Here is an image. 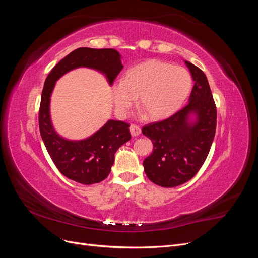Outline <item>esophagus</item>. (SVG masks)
Returning <instances> with one entry per match:
<instances>
[{
    "mask_svg": "<svg viewBox=\"0 0 258 258\" xmlns=\"http://www.w3.org/2000/svg\"><path fill=\"white\" fill-rule=\"evenodd\" d=\"M129 130H130V134L132 137H138V136H140V134H141V128H140L136 123L130 124Z\"/></svg>",
    "mask_w": 258,
    "mask_h": 258,
    "instance_id": "1",
    "label": "esophagus"
}]
</instances>
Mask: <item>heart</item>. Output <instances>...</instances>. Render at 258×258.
Masks as SVG:
<instances>
[{
    "label": "heart",
    "mask_w": 258,
    "mask_h": 258,
    "mask_svg": "<svg viewBox=\"0 0 258 258\" xmlns=\"http://www.w3.org/2000/svg\"><path fill=\"white\" fill-rule=\"evenodd\" d=\"M191 76L186 69L165 61L148 60L129 69L123 80L111 85L116 114L124 117L139 96L138 106L148 118H161L175 112L188 97Z\"/></svg>",
    "instance_id": "b5f03b06"
}]
</instances>
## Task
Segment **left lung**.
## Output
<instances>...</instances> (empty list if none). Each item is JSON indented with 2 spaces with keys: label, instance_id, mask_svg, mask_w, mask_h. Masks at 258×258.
Segmentation results:
<instances>
[{
  "label": "left lung",
  "instance_id": "8db88e82",
  "mask_svg": "<svg viewBox=\"0 0 258 258\" xmlns=\"http://www.w3.org/2000/svg\"><path fill=\"white\" fill-rule=\"evenodd\" d=\"M195 85L189 102L166 119L151 122L142 134L153 142V153L143 161L144 171L153 183L175 187L188 182L206 161L216 130V105L206 74L185 61ZM189 112L198 121L186 122Z\"/></svg>",
  "mask_w": 258,
  "mask_h": 258
}]
</instances>
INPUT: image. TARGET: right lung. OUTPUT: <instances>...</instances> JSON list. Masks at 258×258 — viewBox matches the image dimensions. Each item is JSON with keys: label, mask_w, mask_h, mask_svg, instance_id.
Returning <instances> with one entry per match:
<instances>
[{"label": "right lung", "mask_w": 258, "mask_h": 258, "mask_svg": "<svg viewBox=\"0 0 258 258\" xmlns=\"http://www.w3.org/2000/svg\"><path fill=\"white\" fill-rule=\"evenodd\" d=\"M79 67L99 70L108 83H114L122 70L120 56L113 48H77L52 68L42 91L38 126L44 144L60 172L77 183L91 185L102 182L111 172L114 155L131 139L130 124L121 120H108L92 137L72 142L54 132L49 117L50 95L60 76Z\"/></svg>", "instance_id": "1"}]
</instances>
